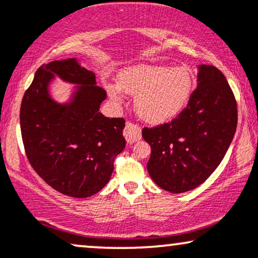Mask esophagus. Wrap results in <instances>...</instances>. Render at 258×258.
Segmentation results:
<instances>
[{
  "mask_svg": "<svg viewBox=\"0 0 258 258\" xmlns=\"http://www.w3.org/2000/svg\"><path fill=\"white\" fill-rule=\"evenodd\" d=\"M123 137L126 138L127 143L133 144V143L138 142L139 139H142V131L137 125H133V123L127 122L123 130Z\"/></svg>",
  "mask_w": 258,
  "mask_h": 258,
  "instance_id": "34e87169",
  "label": "esophagus"
}]
</instances>
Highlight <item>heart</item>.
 <instances>
[{
	"mask_svg": "<svg viewBox=\"0 0 258 258\" xmlns=\"http://www.w3.org/2000/svg\"><path fill=\"white\" fill-rule=\"evenodd\" d=\"M194 89V78L186 68L139 64L120 74L119 85L108 84V95L120 102L126 94L136 96L138 116L151 125L175 119L187 105Z\"/></svg>",
	"mask_w": 258,
	"mask_h": 258,
	"instance_id": "b5f03b06",
	"label": "heart"
}]
</instances>
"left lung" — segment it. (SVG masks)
<instances>
[{"instance_id":"1","label":"left lung","mask_w":258,"mask_h":258,"mask_svg":"<svg viewBox=\"0 0 258 258\" xmlns=\"http://www.w3.org/2000/svg\"><path fill=\"white\" fill-rule=\"evenodd\" d=\"M237 121V102L226 77L216 67L200 64L187 107L172 122L143 128L151 147L149 175L172 194L200 186L225 157Z\"/></svg>"}]
</instances>
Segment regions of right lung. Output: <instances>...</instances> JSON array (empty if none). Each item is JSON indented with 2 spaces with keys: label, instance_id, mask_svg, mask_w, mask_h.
<instances>
[{
  "label": "right lung",
  "instance_id": "1",
  "mask_svg": "<svg viewBox=\"0 0 258 258\" xmlns=\"http://www.w3.org/2000/svg\"><path fill=\"white\" fill-rule=\"evenodd\" d=\"M55 76L75 85L62 104L50 94ZM105 98L95 73L74 57L43 64L25 92L20 127L27 159L46 184L66 196L85 198L101 191L125 148V120L99 113Z\"/></svg>",
  "mask_w": 258,
  "mask_h": 258
}]
</instances>
